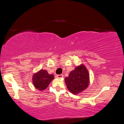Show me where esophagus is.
Listing matches in <instances>:
<instances>
[{
  "label": "esophagus",
  "mask_w": 124,
  "mask_h": 124,
  "mask_svg": "<svg viewBox=\"0 0 124 124\" xmlns=\"http://www.w3.org/2000/svg\"><path fill=\"white\" fill-rule=\"evenodd\" d=\"M64 77V76L62 74H58V75L56 76V77L58 78H62Z\"/></svg>",
  "instance_id": "obj_1"
}]
</instances>
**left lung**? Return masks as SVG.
Returning a JSON list of instances; mask_svg holds the SVG:
<instances>
[{
	"label": "left lung",
	"instance_id": "1",
	"mask_svg": "<svg viewBox=\"0 0 124 124\" xmlns=\"http://www.w3.org/2000/svg\"><path fill=\"white\" fill-rule=\"evenodd\" d=\"M65 81L68 89L73 94L82 92L88 87L89 84V74L84 65L75 68L71 71Z\"/></svg>",
	"mask_w": 124,
	"mask_h": 124
}]
</instances>
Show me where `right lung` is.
I'll use <instances>...</instances> for the list:
<instances>
[{
	"label": "right lung",
	"mask_w": 124,
	"mask_h": 124,
	"mask_svg": "<svg viewBox=\"0 0 124 124\" xmlns=\"http://www.w3.org/2000/svg\"><path fill=\"white\" fill-rule=\"evenodd\" d=\"M54 78L53 74H49L46 70L41 69L33 75V82L37 89L44 90Z\"/></svg>",
	"instance_id": "obj_1"
}]
</instances>
